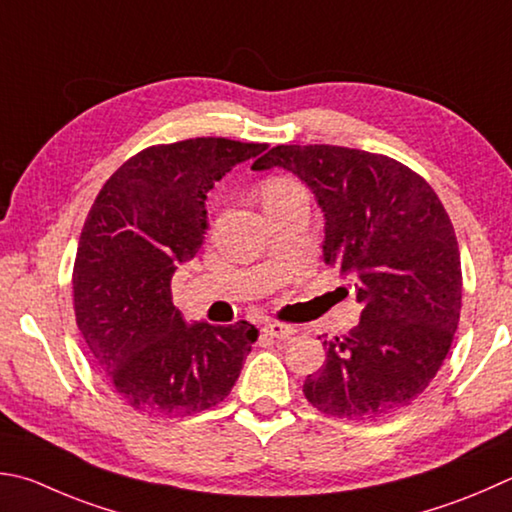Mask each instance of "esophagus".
Returning <instances> with one entry per match:
<instances>
[{
    "label": "esophagus",
    "instance_id": "esophagus-1",
    "mask_svg": "<svg viewBox=\"0 0 512 512\" xmlns=\"http://www.w3.org/2000/svg\"><path fill=\"white\" fill-rule=\"evenodd\" d=\"M262 331L266 333V336H271V338H291L297 329H295V327H291V324L268 322V324H264V329H262Z\"/></svg>",
    "mask_w": 512,
    "mask_h": 512
}]
</instances>
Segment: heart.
I'll use <instances>...</instances> for the list:
<instances>
[{
	"label": "heart",
	"instance_id": "heart-1",
	"mask_svg": "<svg viewBox=\"0 0 512 512\" xmlns=\"http://www.w3.org/2000/svg\"><path fill=\"white\" fill-rule=\"evenodd\" d=\"M295 194H304L302 185L295 183L293 179H286V176H275V179H268L262 188L264 206H273V203L291 199V197H295Z\"/></svg>",
	"mask_w": 512,
	"mask_h": 512
}]
</instances>
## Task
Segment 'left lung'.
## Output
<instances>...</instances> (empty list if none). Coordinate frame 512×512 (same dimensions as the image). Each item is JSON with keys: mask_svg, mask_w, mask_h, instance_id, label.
<instances>
[{"mask_svg": "<svg viewBox=\"0 0 512 512\" xmlns=\"http://www.w3.org/2000/svg\"><path fill=\"white\" fill-rule=\"evenodd\" d=\"M284 167L324 212V262L362 304L347 336L324 340L306 376L320 412L351 421L389 416L430 385L461 313V257L443 203L423 176L383 154L338 145H277L253 170Z\"/></svg>", "mask_w": 512, "mask_h": 512, "instance_id": "8db88e82", "label": "left lung"}]
</instances>
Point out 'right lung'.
<instances>
[{
    "mask_svg": "<svg viewBox=\"0 0 512 512\" xmlns=\"http://www.w3.org/2000/svg\"><path fill=\"white\" fill-rule=\"evenodd\" d=\"M266 143L188 138L152 145L102 185L78 241L73 309L105 383L147 416H192L219 405L259 331L185 324L172 275L199 253L206 194Z\"/></svg>",
    "mask_w": 512,
    "mask_h": 512,
    "instance_id": "obj_1",
    "label": "right lung"
}]
</instances>
